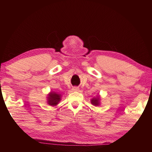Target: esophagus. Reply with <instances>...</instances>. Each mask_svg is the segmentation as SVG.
<instances>
[{"label": "esophagus", "mask_w": 152, "mask_h": 152, "mask_svg": "<svg viewBox=\"0 0 152 152\" xmlns=\"http://www.w3.org/2000/svg\"><path fill=\"white\" fill-rule=\"evenodd\" d=\"M79 88L78 87L75 86V87H72V91H79Z\"/></svg>", "instance_id": "esophagus-1"}]
</instances>
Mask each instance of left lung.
Instances as JSON below:
<instances>
[{"label":"left lung","instance_id":"1","mask_svg":"<svg viewBox=\"0 0 152 152\" xmlns=\"http://www.w3.org/2000/svg\"><path fill=\"white\" fill-rule=\"evenodd\" d=\"M91 103L95 105V106H98L99 105V98H93V99L91 100Z\"/></svg>","mask_w":152,"mask_h":152}]
</instances>
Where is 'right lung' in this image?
I'll list each match as a JSON object with an SVG mask.
<instances>
[{
	"instance_id": "obj_1",
	"label": "right lung",
	"mask_w": 152,
	"mask_h": 152,
	"mask_svg": "<svg viewBox=\"0 0 152 152\" xmlns=\"http://www.w3.org/2000/svg\"><path fill=\"white\" fill-rule=\"evenodd\" d=\"M61 100V95L51 92L49 94L48 104L50 106H56Z\"/></svg>"
}]
</instances>
